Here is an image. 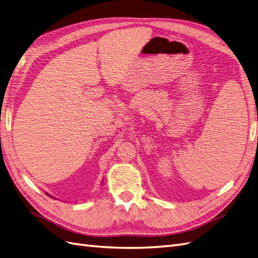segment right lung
Wrapping results in <instances>:
<instances>
[{
  "instance_id": "add662e5",
  "label": "right lung",
  "mask_w": 258,
  "mask_h": 258,
  "mask_svg": "<svg viewBox=\"0 0 258 258\" xmlns=\"http://www.w3.org/2000/svg\"><path fill=\"white\" fill-rule=\"evenodd\" d=\"M47 195H48V194H47ZM48 196H49V195H48Z\"/></svg>"
}]
</instances>
